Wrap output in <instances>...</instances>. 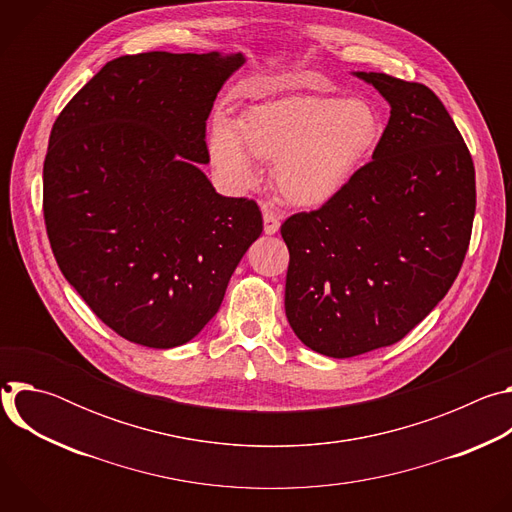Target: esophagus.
I'll return each instance as SVG.
<instances>
[{
  "label": "esophagus",
  "mask_w": 512,
  "mask_h": 512,
  "mask_svg": "<svg viewBox=\"0 0 512 512\" xmlns=\"http://www.w3.org/2000/svg\"><path fill=\"white\" fill-rule=\"evenodd\" d=\"M263 225L265 235H275L279 231V216L271 208H263Z\"/></svg>",
  "instance_id": "1"
}]
</instances>
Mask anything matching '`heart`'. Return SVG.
I'll use <instances>...</instances> for the list:
<instances>
[{
    "instance_id": "obj_1",
    "label": "heart",
    "mask_w": 512,
    "mask_h": 512,
    "mask_svg": "<svg viewBox=\"0 0 512 512\" xmlns=\"http://www.w3.org/2000/svg\"><path fill=\"white\" fill-rule=\"evenodd\" d=\"M383 133V117L367 99L291 95L249 107L239 123L216 117L208 150L231 186L251 188L261 176L259 158L273 164L285 202L318 208L371 162Z\"/></svg>"
}]
</instances>
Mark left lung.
Segmentation results:
<instances>
[{
	"label": "left lung",
	"mask_w": 512,
	"mask_h": 512,
	"mask_svg": "<svg viewBox=\"0 0 512 512\" xmlns=\"http://www.w3.org/2000/svg\"><path fill=\"white\" fill-rule=\"evenodd\" d=\"M391 105L373 160L334 200L281 225L285 316L312 350L350 358L407 336L464 263L474 162L437 95L385 72H354Z\"/></svg>",
	"instance_id": "obj_1"
}]
</instances>
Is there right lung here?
I'll list each match as a JSON object with an SVG mask.
<instances>
[{
	"label": "right lung",
	"mask_w": 512,
	"mask_h": 512,
	"mask_svg": "<svg viewBox=\"0 0 512 512\" xmlns=\"http://www.w3.org/2000/svg\"><path fill=\"white\" fill-rule=\"evenodd\" d=\"M243 54L143 52L107 62L56 117L44 223L66 281L113 332L192 340L263 231L255 200L218 194L206 119Z\"/></svg>",
	"instance_id": "1"
}]
</instances>
